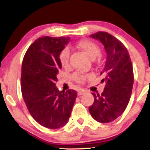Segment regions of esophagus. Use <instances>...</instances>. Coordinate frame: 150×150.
Instances as JSON below:
<instances>
[{
    "instance_id": "obj_1",
    "label": "esophagus",
    "mask_w": 150,
    "mask_h": 150,
    "mask_svg": "<svg viewBox=\"0 0 150 150\" xmlns=\"http://www.w3.org/2000/svg\"><path fill=\"white\" fill-rule=\"evenodd\" d=\"M85 93V91L83 90H79L78 91V95H82V94H84Z\"/></svg>"
}]
</instances>
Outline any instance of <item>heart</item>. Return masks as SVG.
<instances>
[{
	"mask_svg": "<svg viewBox=\"0 0 150 150\" xmlns=\"http://www.w3.org/2000/svg\"><path fill=\"white\" fill-rule=\"evenodd\" d=\"M76 47L92 59H94L100 54V49L99 46L92 41L87 40V39H84L79 42L77 43ZM69 56L70 52L68 49H63L60 53V62L62 66L64 68H66L69 65ZM73 78L75 82L78 83H84L86 79L87 78V76L85 75H73Z\"/></svg>",
	"mask_w": 150,
	"mask_h": 150,
	"instance_id": "heart-1",
	"label": "heart"
}]
</instances>
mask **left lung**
Returning a JSON list of instances; mask_svg holds the SVG:
<instances>
[{
	"label": "left lung",
	"instance_id": "8db88e82",
	"mask_svg": "<svg viewBox=\"0 0 150 150\" xmlns=\"http://www.w3.org/2000/svg\"><path fill=\"white\" fill-rule=\"evenodd\" d=\"M90 37L102 43L107 56L101 73L104 76L101 82L106 83L104 92L93 93L94 101L89 111L97 121L110 123L124 112L130 101L134 81L131 59L126 47L108 32H98Z\"/></svg>",
	"mask_w": 150,
	"mask_h": 150
}]
</instances>
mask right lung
Segmentation results:
<instances>
[{
	"label": "right lung",
	"instance_id": "add662e5",
	"mask_svg": "<svg viewBox=\"0 0 150 150\" xmlns=\"http://www.w3.org/2000/svg\"><path fill=\"white\" fill-rule=\"evenodd\" d=\"M70 37H39L27 49L22 64L21 90L27 109L38 123L58 129L68 122L77 93L56 86L62 65L59 55Z\"/></svg>",
	"mask_w": 150,
	"mask_h": 150
}]
</instances>
